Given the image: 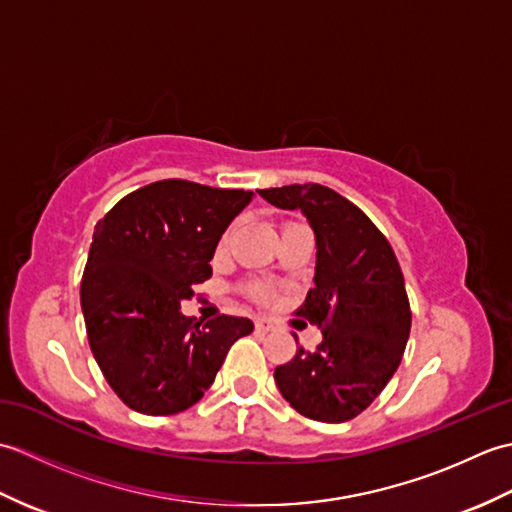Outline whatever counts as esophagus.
Wrapping results in <instances>:
<instances>
[{
    "label": "esophagus",
    "mask_w": 512,
    "mask_h": 512,
    "mask_svg": "<svg viewBox=\"0 0 512 512\" xmlns=\"http://www.w3.org/2000/svg\"><path fill=\"white\" fill-rule=\"evenodd\" d=\"M255 328H257L259 332H277L279 325H277V321H273V319H257V321H255Z\"/></svg>",
    "instance_id": "obj_1"
}]
</instances>
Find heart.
I'll use <instances>...</instances> for the list:
<instances>
[{
  "instance_id": "heart-1",
  "label": "heart",
  "mask_w": 512,
  "mask_h": 512,
  "mask_svg": "<svg viewBox=\"0 0 512 512\" xmlns=\"http://www.w3.org/2000/svg\"><path fill=\"white\" fill-rule=\"evenodd\" d=\"M228 237H231V233H224V235H222V239H220V250L226 248ZM248 290H250V295H253L255 299H266V297H270V292H273V290H270L268 284H264V281H250Z\"/></svg>"
}]
</instances>
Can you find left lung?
I'll list each match as a JSON object with an SVG mask.
<instances>
[{"label": "left lung", "instance_id": "obj_1", "mask_svg": "<svg viewBox=\"0 0 512 512\" xmlns=\"http://www.w3.org/2000/svg\"><path fill=\"white\" fill-rule=\"evenodd\" d=\"M257 193L279 209L301 211L317 239L314 288L295 314L319 325L323 341L314 352L297 347L275 369V383L301 416L352 420L385 389L409 339L398 259L374 222L328 187L308 182Z\"/></svg>", "mask_w": 512, "mask_h": 512}]
</instances>
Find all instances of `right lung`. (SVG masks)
Segmentation results:
<instances>
[{
  "label": "right lung",
  "instance_id": "obj_1",
  "mask_svg": "<svg viewBox=\"0 0 512 512\" xmlns=\"http://www.w3.org/2000/svg\"><path fill=\"white\" fill-rule=\"evenodd\" d=\"M253 191L160 180L125 195L94 228L81 281L92 354L129 409L171 416L213 385L244 317H184L182 299L213 275L211 259Z\"/></svg>",
  "mask_w": 512,
  "mask_h": 512
}]
</instances>
